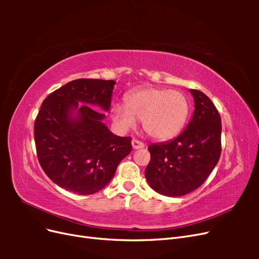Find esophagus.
<instances>
[{
  "instance_id": "1",
  "label": "esophagus",
  "mask_w": 259,
  "mask_h": 259,
  "mask_svg": "<svg viewBox=\"0 0 259 259\" xmlns=\"http://www.w3.org/2000/svg\"><path fill=\"white\" fill-rule=\"evenodd\" d=\"M132 146H133V148L135 149V150H136V149H142V148L145 147L144 143H142V142H140V140L135 139V138L132 140Z\"/></svg>"
}]
</instances>
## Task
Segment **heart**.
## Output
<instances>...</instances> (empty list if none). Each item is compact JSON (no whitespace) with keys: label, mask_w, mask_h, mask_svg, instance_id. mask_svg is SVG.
Wrapping results in <instances>:
<instances>
[{"label":"heart","mask_w":259,"mask_h":259,"mask_svg":"<svg viewBox=\"0 0 259 259\" xmlns=\"http://www.w3.org/2000/svg\"><path fill=\"white\" fill-rule=\"evenodd\" d=\"M190 113V101L178 91L143 88L128 93L125 105L114 104L111 116L120 131L134 128L142 120L147 134L158 140L173 138L182 131Z\"/></svg>","instance_id":"heart-1"}]
</instances>
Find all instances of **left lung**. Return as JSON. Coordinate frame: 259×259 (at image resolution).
<instances>
[{
	"label": "left lung",
	"instance_id": "1",
	"mask_svg": "<svg viewBox=\"0 0 259 259\" xmlns=\"http://www.w3.org/2000/svg\"><path fill=\"white\" fill-rule=\"evenodd\" d=\"M194 112L185 131L167 143L148 147L151 154L145 170L154 191L180 197L199 188L214 169L222 152V119L211 100L190 90Z\"/></svg>",
	"mask_w": 259,
	"mask_h": 259
}]
</instances>
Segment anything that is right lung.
I'll use <instances>...</instances> for the list:
<instances>
[{
  "label": "right lung",
  "instance_id": "right-lung-1",
  "mask_svg": "<svg viewBox=\"0 0 259 259\" xmlns=\"http://www.w3.org/2000/svg\"><path fill=\"white\" fill-rule=\"evenodd\" d=\"M114 84L77 79L42 103L34 122L37 159L45 174L68 191L98 192L132 151V138L112 134L103 123L105 114L94 109H110Z\"/></svg>",
  "mask_w": 259,
  "mask_h": 259
}]
</instances>
